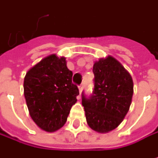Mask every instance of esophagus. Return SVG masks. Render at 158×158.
<instances>
[{
    "instance_id": "34e87169",
    "label": "esophagus",
    "mask_w": 158,
    "mask_h": 158,
    "mask_svg": "<svg viewBox=\"0 0 158 158\" xmlns=\"http://www.w3.org/2000/svg\"><path fill=\"white\" fill-rule=\"evenodd\" d=\"M78 90H80V93L82 92V90H83V84H81L80 86H78Z\"/></svg>"
}]
</instances>
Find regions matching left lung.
I'll use <instances>...</instances> for the list:
<instances>
[{"label":"left lung","mask_w":158,"mask_h":158,"mask_svg":"<svg viewBox=\"0 0 158 158\" xmlns=\"http://www.w3.org/2000/svg\"><path fill=\"white\" fill-rule=\"evenodd\" d=\"M94 88L86 97L82 93V106L88 126L98 133L115 129L129 110L133 96L130 74L115 58L108 56L94 64Z\"/></svg>","instance_id":"8db88e82"}]
</instances>
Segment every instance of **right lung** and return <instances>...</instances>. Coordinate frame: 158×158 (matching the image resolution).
I'll return each instance as SVG.
<instances>
[{
	"instance_id": "right-lung-1",
	"label": "right lung",
	"mask_w": 158,
	"mask_h": 158,
	"mask_svg": "<svg viewBox=\"0 0 158 158\" xmlns=\"http://www.w3.org/2000/svg\"><path fill=\"white\" fill-rule=\"evenodd\" d=\"M64 57L51 54L32 66L24 77V96L31 119L43 130L54 132L67 120L77 102V86Z\"/></svg>"
}]
</instances>
